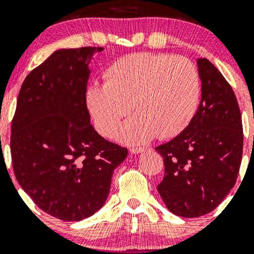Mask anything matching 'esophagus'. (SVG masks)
Segmentation results:
<instances>
[{
	"instance_id": "obj_1",
	"label": "esophagus",
	"mask_w": 254,
	"mask_h": 254,
	"mask_svg": "<svg viewBox=\"0 0 254 254\" xmlns=\"http://www.w3.org/2000/svg\"><path fill=\"white\" fill-rule=\"evenodd\" d=\"M147 150V148L144 147H132L130 148V151L132 154H139V153H143V151Z\"/></svg>"
}]
</instances>
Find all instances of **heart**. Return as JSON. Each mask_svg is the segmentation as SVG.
<instances>
[{"mask_svg":"<svg viewBox=\"0 0 254 254\" xmlns=\"http://www.w3.org/2000/svg\"><path fill=\"white\" fill-rule=\"evenodd\" d=\"M104 84L86 90V105L101 135L115 133L132 104L136 115L117 137L143 143L155 137L171 138L190 124L198 107L200 81L190 60L138 52L118 58L104 71Z\"/></svg>","mask_w":254,"mask_h":254,"instance_id":"obj_1","label":"heart"}]
</instances>
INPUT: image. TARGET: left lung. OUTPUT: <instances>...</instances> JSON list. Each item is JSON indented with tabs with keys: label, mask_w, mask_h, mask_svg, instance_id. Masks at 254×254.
I'll return each mask as SVG.
<instances>
[{
	"label": "left lung",
	"mask_w": 254,
	"mask_h": 254,
	"mask_svg": "<svg viewBox=\"0 0 254 254\" xmlns=\"http://www.w3.org/2000/svg\"><path fill=\"white\" fill-rule=\"evenodd\" d=\"M202 99L190 124L155 148L165 177L157 191L168 210L182 217L208 214L237 182L244 133L237 97L216 66L198 58Z\"/></svg>",
	"instance_id": "1"
}]
</instances>
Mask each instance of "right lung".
I'll use <instances>...</instances> for the list:
<instances>
[{
  "instance_id": "obj_1",
  "label": "right lung",
  "mask_w": 254,
  "mask_h": 254,
  "mask_svg": "<svg viewBox=\"0 0 254 254\" xmlns=\"http://www.w3.org/2000/svg\"><path fill=\"white\" fill-rule=\"evenodd\" d=\"M101 50L55 51L25 78L11 121L17 183L43 211L63 221H81L104 205L113 172L127 155L90 124L88 64Z\"/></svg>"
}]
</instances>
